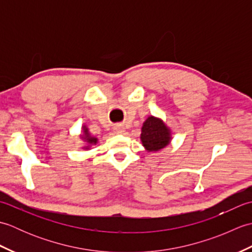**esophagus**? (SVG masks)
<instances>
[{
    "label": "esophagus",
    "mask_w": 252,
    "mask_h": 252,
    "mask_svg": "<svg viewBox=\"0 0 252 252\" xmlns=\"http://www.w3.org/2000/svg\"><path fill=\"white\" fill-rule=\"evenodd\" d=\"M114 131L115 133H117V134H123V133L126 132V127L123 126H116Z\"/></svg>",
    "instance_id": "34e87169"
}]
</instances>
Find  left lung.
<instances>
[{
  "mask_svg": "<svg viewBox=\"0 0 252 252\" xmlns=\"http://www.w3.org/2000/svg\"><path fill=\"white\" fill-rule=\"evenodd\" d=\"M142 145L148 153H156L167 147L172 141V131L161 118L149 116L141 129Z\"/></svg>",
  "mask_w": 252,
  "mask_h": 252,
  "instance_id": "8db88e82",
  "label": "left lung"
}]
</instances>
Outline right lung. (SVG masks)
<instances>
[{
    "instance_id": "add662e5",
    "label": "right lung",
    "mask_w": 252,
    "mask_h": 252,
    "mask_svg": "<svg viewBox=\"0 0 252 252\" xmlns=\"http://www.w3.org/2000/svg\"><path fill=\"white\" fill-rule=\"evenodd\" d=\"M79 137H80V140L83 142V146L81 147L83 151H90L91 148L95 146L96 144L98 143V138L93 136V135H91V132L89 130V127L85 125L82 126L81 134L79 135Z\"/></svg>"
}]
</instances>
